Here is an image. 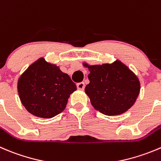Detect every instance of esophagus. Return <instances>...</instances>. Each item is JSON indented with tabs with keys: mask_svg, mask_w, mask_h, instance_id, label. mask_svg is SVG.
<instances>
[{
	"mask_svg": "<svg viewBox=\"0 0 161 161\" xmlns=\"http://www.w3.org/2000/svg\"><path fill=\"white\" fill-rule=\"evenodd\" d=\"M77 88L79 89V90H83V89L85 88V83H84L83 82H79V83L77 84Z\"/></svg>",
	"mask_w": 161,
	"mask_h": 161,
	"instance_id": "esophagus-1",
	"label": "esophagus"
}]
</instances>
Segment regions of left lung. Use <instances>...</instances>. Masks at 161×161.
<instances>
[{"label":"left lung","mask_w":161,"mask_h":161,"mask_svg":"<svg viewBox=\"0 0 161 161\" xmlns=\"http://www.w3.org/2000/svg\"><path fill=\"white\" fill-rule=\"evenodd\" d=\"M90 74L85 92L96 110L107 115L127 112L136 101L140 82L133 71L119 60L102 65H89Z\"/></svg>","instance_id":"1"}]
</instances>
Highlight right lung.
<instances>
[{
    "label": "right lung",
    "mask_w": 161,
    "mask_h": 161,
    "mask_svg": "<svg viewBox=\"0 0 161 161\" xmlns=\"http://www.w3.org/2000/svg\"><path fill=\"white\" fill-rule=\"evenodd\" d=\"M19 96L25 108L41 118H53L66 108L70 94L77 90L68 74L40 58L18 80Z\"/></svg>",
    "instance_id": "1"
}]
</instances>
